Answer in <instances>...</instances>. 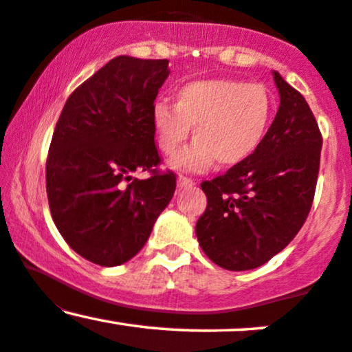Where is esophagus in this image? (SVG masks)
I'll return each mask as SVG.
<instances>
[{
	"instance_id": "esophagus-1",
	"label": "esophagus",
	"mask_w": 352,
	"mask_h": 352,
	"mask_svg": "<svg viewBox=\"0 0 352 352\" xmlns=\"http://www.w3.org/2000/svg\"><path fill=\"white\" fill-rule=\"evenodd\" d=\"M193 184H195V182H193L192 179H188V177L180 175L179 179H177V187L179 188H188V187H192Z\"/></svg>"
}]
</instances>
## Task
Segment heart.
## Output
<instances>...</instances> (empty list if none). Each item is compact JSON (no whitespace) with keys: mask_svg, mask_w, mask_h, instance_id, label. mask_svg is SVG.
<instances>
[{"mask_svg":"<svg viewBox=\"0 0 352 352\" xmlns=\"http://www.w3.org/2000/svg\"><path fill=\"white\" fill-rule=\"evenodd\" d=\"M273 116L268 89L238 79L190 80L177 91V102L159 100L152 109V127L164 153H177L170 165L177 170L201 172L217 160L220 167H235L258 151Z\"/></svg>","mask_w":352,"mask_h":352,"instance_id":"heart-1","label":"heart"}]
</instances>
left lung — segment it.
<instances>
[{
	"label": "left lung",
	"mask_w": 352,
	"mask_h": 352,
	"mask_svg": "<svg viewBox=\"0 0 352 352\" xmlns=\"http://www.w3.org/2000/svg\"><path fill=\"white\" fill-rule=\"evenodd\" d=\"M280 107L258 151L204 182L207 208L195 227L213 263L230 272L265 265L300 232L316 188L322 139L305 98L273 71Z\"/></svg>",
	"instance_id": "obj_1"
}]
</instances>
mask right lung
I'll list each match as a JSON object with an SVG mask.
<instances>
[{"mask_svg":"<svg viewBox=\"0 0 352 352\" xmlns=\"http://www.w3.org/2000/svg\"><path fill=\"white\" fill-rule=\"evenodd\" d=\"M167 59L117 56L64 104L46 162L52 220L66 243L100 266L134 258L175 192L160 164L152 109ZM135 170L152 171L131 180Z\"/></svg>","mask_w":352,"mask_h":352,"instance_id":"add662e5","label":"right lung"}]
</instances>
